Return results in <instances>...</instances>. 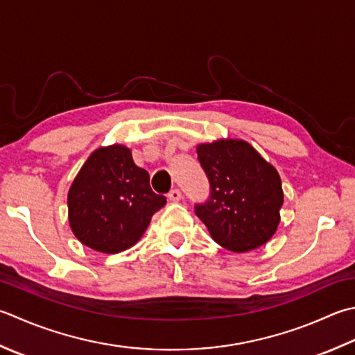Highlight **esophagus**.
<instances>
[{
  "label": "esophagus",
  "mask_w": 355,
  "mask_h": 355,
  "mask_svg": "<svg viewBox=\"0 0 355 355\" xmlns=\"http://www.w3.org/2000/svg\"><path fill=\"white\" fill-rule=\"evenodd\" d=\"M168 198L172 201V203H177V201L182 200V192H180L178 189H172V191L168 193Z\"/></svg>",
  "instance_id": "34e87169"
}]
</instances>
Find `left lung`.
Returning a JSON list of instances; mask_svg holds the SVG:
<instances>
[{"label": "left lung", "instance_id": "obj_1", "mask_svg": "<svg viewBox=\"0 0 355 355\" xmlns=\"http://www.w3.org/2000/svg\"><path fill=\"white\" fill-rule=\"evenodd\" d=\"M211 197L196 206L214 241L232 252L268 243L280 225L283 189L279 172L251 144L221 138L197 146Z\"/></svg>", "mask_w": 355, "mask_h": 355}]
</instances>
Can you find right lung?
<instances>
[{
	"mask_svg": "<svg viewBox=\"0 0 355 355\" xmlns=\"http://www.w3.org/2000/svg\"><path fill=\"white\" fill-rule=\"evenodd\" d=\"M166 197L150 189L149 173L134 163L124 144L95 149L67 193L69 225L83 245L118 254L143 237Z\"/></svg>",
	"mask_w": 355,
	"mask_h": 355,
	"instance_id": "obj_1",
	"label": "right lung"
}]
</instances>
